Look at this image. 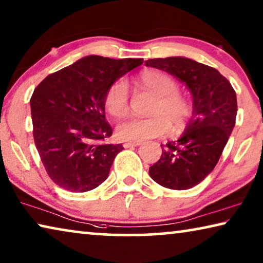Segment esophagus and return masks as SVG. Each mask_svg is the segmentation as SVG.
Listing matches in <instances>:
<instances>
[{"mask_svg":"<svg viewBox=\"0 0 263 263\" xmlns=\"http://www.w3.org/2000/svg\"><path fill=\"white\" fill-rule=\"evenodd\" d=\"M141 141H134V142H124L123 143V147L124 148H130V147H136V145H140Z\"/></svg>","mask_w":263,"mask_h":263,"instance_id":"1","label":"esophagus"}]
</instances>
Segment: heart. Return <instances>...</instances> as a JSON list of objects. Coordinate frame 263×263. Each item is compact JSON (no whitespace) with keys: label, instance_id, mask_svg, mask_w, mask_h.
<instances>
[{"label":"heart","instance_id":"b5f03b06","mask_svg":"<svg viewBox=\"0 0 263 263\" xmlns=\"http://www.w3.org/2000/svg\"><path fill=\"white\" fill-rule=\"evenodd\" d=\"M141 89L151 91L155 96L149 108V118H130L118 126L121 140L134 142L165 135L169 124L173 130L183 128L191 115L188 101L179 94L175 80L161 71H144L135 79ZM104 107L114 118H122L129 109V90L126 81L119 80L111 84L104 95Z\"/></svg>","mask_w":263,"mask_h":263}]
</instances>
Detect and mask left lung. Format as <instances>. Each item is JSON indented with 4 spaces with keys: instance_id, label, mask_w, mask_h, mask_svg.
<instances>
[{
    "instance_id": "left-lung-1",
    "label": "left lung",
    "mask_w": 263,
    "mask_h": 263,
    "mask_svg": "<svg viewBox=\"0 0 263 263\" xmlns=\"http://www.w3.org/2000/svg\"><path fill=\"white\" fill-rule=\"evenodd\" d=\"M145 66L173 75L193 95L192 118L182 136L161 145L162 155L149 168L156 183L185 191L213 172L228 142L237 112L235 90L215 68L187 58L151 59Z\"/></svg>"
}]
</instances>
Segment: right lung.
<instances>
[{
	"mask_svg": "<svg viewBox=\"0 0 263 263\" xmlns=\"http://www.w3.org/2000/svg\"><path fill=\"white\" fill-rule=\"evenodd\" d=\"M143 59L82 58L48 75L30 99L33 135L46 172L66 191L84 193L104 182L122 144L104 114L107 89Z\"/></svg>",
	"mask_w": 263,
	"mask_h": 263,
	"instance_id": "1",
	"label": "right lung"
}]
</instances>
